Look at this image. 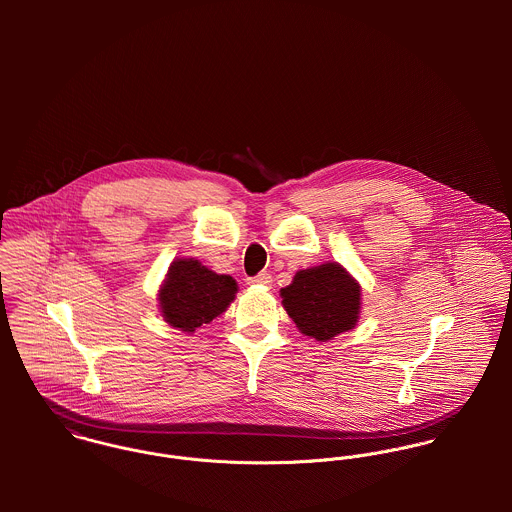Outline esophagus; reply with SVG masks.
I'll return each instance as SVG.
<instances>
[{"mask_svg":"<svg viewBox=\"0 0 512 512\" xmlns=\"http://www.w3.org/2000/svg\"><path fill=\"white\" fill-rule=\"evenodd\" d=\"M248 284L250 286H270L272 284V276L268 272H260L258 276L248 278Z\"/></svg>","mask_w":512,"mask_h":512,"instance_id":"obj_1","label":"esophagus"}]
</instances>
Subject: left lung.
Wrapping results in <instances>:
<instances>
[{
  "instance_id": "left-lung-1",
  "label": "left lung",
  "mask_w": 512,
  "mask_h": 512,
  "mask_svg": "<svg viewBox=\"0 0 512 512\" xmlns=\"http://www.w3.org/2000/svg\"><path fill=\"white\" fill-rule=\"evenodd\" d=\"M280 293L297 329L317 341L353 329L359 319V284L335 262L297 272Z\"/></svg>"
}]
</instances>
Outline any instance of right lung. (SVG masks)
<instances>
[{
    "label": "right lung",
    "mask_w": 512,
    "mask_h": 512,
    "mask_svg": "<svg viewBox=\"0 0 512 512\" xmlns=\"http://www.w3.org/2000/svg\"><path fill=\"white\" fill-rule=\"evenodd\" d=\"M234 293L230 276L215 274L197 260H175L159 290V307L171 327L193 333L224 313Z\"/></svg>",
    "instance_id": "obj_1"
}]
</instances>
